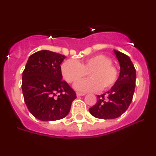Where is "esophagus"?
Returning a JSON list of instances; mask_svg holds the SVG:
<instances>
[{
    "mask_svg": "<svg viewBox=\"0 0 156 156\" xmlns=\"http://www.w3.org/2000/svg\"><path fill=\"white\" fill-rule=\"evenodd\" d=\"M83 95H85V94L80 93V92H77V93H76V96H77V97H80V96H83Z\"/></svg>",
    "mask_w": 156,
    "mask_h": 156,
    "instance_id": "esophagus-1",
    "label": "esophagus"
}]
</instances>
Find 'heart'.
I'll return each instance as SVG.
<instances>
[{
    "label": "heart",
    "instance_id": "1",
    "mask_svg": "<svg viewBox=\"0 0 156 156\" xmlns=\"http://www.w3.org/2000/svg\"><path fill=\"white\" fill-rule=\"evenodd\" d=\"M62 74L68 83H75L88 73L91 78L75 84L80 91L94 92L108 90L116 83L119 71L112 65V60L104 55H96L80 62L67 60L62 65Z\"/></svg>",
    "mask_w": 156,
    "mask_h": 156
}]
</instances>
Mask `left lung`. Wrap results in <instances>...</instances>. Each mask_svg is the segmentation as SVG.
<instances>
[{
	"instance_id": "left-lung-1",
	"label": "left lung",
	"mask_w": 156,
	"mask_h": 156,
	"mask_svg": "<svg viewBox=\"0 0 156 156\" xmlns=\"http://www.w3.org/2000/svg\"><path fill=\"white\" fill-rule=\"evenodd\" d=\"M120 71L116 83L108 91L98 95L97 103L89 112L98 119H115L123 114L133 99L136 83V70L131 60L125 54L114 50Z\"/></svg>"
}]
</instances>
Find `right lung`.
<instances>
[{
    "instance_id": "obj_1",
    "label": "right lung",
    "mask_w": 156,
    "mask_h": 156,
    "mask_svg": "<svg viewBox=\"0 0 156 156\" xmlns=\"http://www.w3.org/2000/svg\"><path fill=\"white\" fill-rule=\"evenodd\" d=\"M64 55L48 50L33 54L23 73L22 90L30 113L41 121L63 119L68 115L75 91L62 80L60 65Z\"/></svg>"
}]
</instances>
